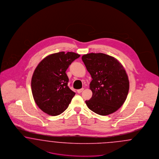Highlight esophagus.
<instances>
[{
  "label": "esophagus",
  "mask_w": 159,
  "mask_h": 159,
  "mask_svg": "<svg viewBox=\"0 0 159 159\" xmlns=\"http://www.w3.org/2000/svg\"><path fill=\"white\" fill-rule=\"evenodd\" d=\"M84 90V89L83 88H82V89H78L77 90V92L79 93H81L82 91Z\"/></svg>",
  "instance_id": "1"
}]
</instances>
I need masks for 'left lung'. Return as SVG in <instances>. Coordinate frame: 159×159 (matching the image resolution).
I'll return each mask as SVG.
<instances>
[{"label": "left lung", "mask_w": 159, "mask_h": 159, "mask_svg": "<svg viewBox=\"0 0 159 159\" xmlns=\"http://www.w3.org/2000/svg\"><path fill=\"white\" fill-rule=\"evenodd\" d=\"M82 59L92 79V96L85 101L86 105L101 116L113 113L128 94L129 82L125 68L117 59L105 53H88Z\"/></svg>", "instance_id": "1"}]
</instances>
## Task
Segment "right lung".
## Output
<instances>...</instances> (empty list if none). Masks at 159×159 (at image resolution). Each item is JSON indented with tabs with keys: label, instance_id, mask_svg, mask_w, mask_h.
Wrapping results in <instances>:
<instances>
[{
	"label": "right lung",
	"instance_id": "obj_1",
	"mask_svg": "<svg viewBox=\"0 0 159 159\" xmlns=\"http://www.w3.org/2000/svg\"><path fill=\"white\" fill-rule=\"evenodd\" d=\"M78 53L60 52L52 53L40 61L31 79V91L39 108L55 116L63 113L75 95L68 86L66 71Z\"/></svg>",
	"mask_w": 159,
	"mask_h": 159
}]
</instances>
